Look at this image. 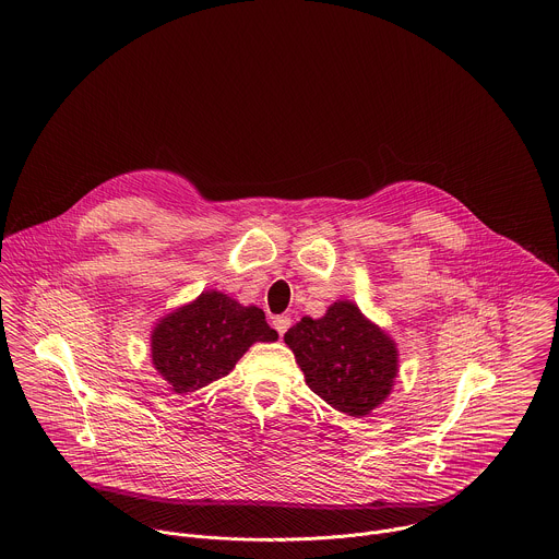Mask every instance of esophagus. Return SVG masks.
<instances>
[{"mask_svg":"<svg viewBox=\"0 0 559 559\" xmlns=\"http://www.w3.org/2000/svg\"><path fill=\"white\" fill-rule=\"evenodd\" d=\"M272 324H274V329L278 331V335H285L287 329L292 326V318H289V316H276V318L272 320Z\"/></svg>","mask_w":559,"mask_h":559,"instance_id":"obj_1","label":"esophagus"}]
</instances>
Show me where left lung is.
I'll use <instances>...</instances> for the list:
<instances>
[{"mask_svg":"<svg viewBox=\"0 0 559 559\" xmlns=\"http://www.w3.org/2000/svg\"><path fill=\"white\" fill-rule=\"evenodd\" d=\"M285 344L307 386L344 415L366 417L393 393L397 344L350 300L331 302L322 318L305 316L285 333Z\"/></svg>","mask_w":559,"mask_h":559,"instance_id":"1","label":"left lung"}]
</instances>
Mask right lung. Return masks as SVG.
I'll return each instance as SVG.
<instances>
[{
    "label": "right lung",
    "instance_id": "right-lung-1",
    "mask_svg": "<svg viewBox=\"0 0 559 559\" xmlns=\"http://www.w3.org/2000/svg\"><path fill=\"white\" fill-rule=\"evenodd\" d=\"M274 340L263 309L209 289L155 322L151 364L173 393L189 395L228 376L254 342Z\"/></svg>",
    "mask_w": 559,
    "mask_h": 559
}]
</instances>
